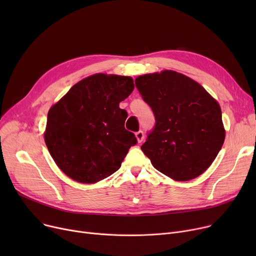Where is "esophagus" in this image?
I'll return each mask as SVG.
<instances>
[{"instance_id": "34e87169", "label": "esophagus", "mask_w": 256, "mask_h": 256, "mask_svg": "<svg viewBox=\"0 0 256 256\" xmlns=\"http://www.w3.org/2000/svg\"><path fill=\"white\" fill-rule=\"evenodd\" d=\"M136 138L139 143H141L144 140V132L142 130H139L136 132Z\"/></svg>"}]
</instances>
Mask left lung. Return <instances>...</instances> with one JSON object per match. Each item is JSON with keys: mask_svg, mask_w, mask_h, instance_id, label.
Listing matches in <instances>:
<instances>
[{"mask_svg": "<svg viewBox=\"0 0 256 256\" xmlns=\"http://www.w3.org/2000/svg\"><path fill=\"white\" fill-rule=\"evenodd\" d=\"M156 124L141 146L152 166L180 182L202 174L225 139L219 104L194 80L172 70L136 78Z\"/></svg>", "mask_w": 256, "mask_h": 256, "instance_id": "left-lung-1", "label": "left lung"}]
</instances>
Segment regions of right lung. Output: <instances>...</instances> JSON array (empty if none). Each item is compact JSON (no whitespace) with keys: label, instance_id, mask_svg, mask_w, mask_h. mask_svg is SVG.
<instances>
[{"label":"right lung","instance_id":"right-lung-1","mask_svg":"<svg viewBox=\"0 0 256 256\" xmlns=\"http://www.w3.org/2000/svg\"><path fill=\"white\" fill-rule=\"evenodd\" d=\"M134 90L130 76L93 74L74 85L48 114L44 140L58 167L76 182L93 184L116 172L135 134L120 109Z\"/></svg>","mask_w":256,"mask_h":256}]
</instances>
